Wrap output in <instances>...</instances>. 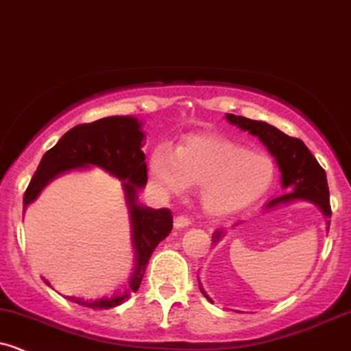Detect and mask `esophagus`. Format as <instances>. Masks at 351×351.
<instances>
[{"instance_id":"esophagus-1","label":"esophagus","mask_w":351,"mask_h":351,"mask_svg":"<svg viewBox=\"0 0 351 351\" xmlns=\"http://www.w3.org/2000/svg\"><path fill=\"white\" fill-rule=\"evenodd\" d=\"M191 223V220L188 219L186 215H178V217H175V227L176 228H185V227H188V225Z\"/></svg>"}]
</instances>
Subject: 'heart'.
I'll list each match as a JSON object with an SVG mask.
<instances>
[{
    "label": "heart",
    "mask_w": 351,
    "mask_h": 351,
    "mask_svg": "<svg viewBox=\"0 0 351 351\" xmlns=\"http://www.w3.org/2000/svg\"><path fill=\"white\" fill-rule=\"evenodd\" d=\"M274 163L264 153L215 136H195L173 149L158 145L149 153V175L166 193L200 186L212 215H230L252 205L274 180Z\"/></svg>",
    "instance_id": "b5f03b06"
}]
</instances>
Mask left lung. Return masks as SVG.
<instances>
[{
	"label": "left lung",
	"instance_id": "left-lung-1",
	"mask_svg": "<svg viewBox=\"0 0 351 351\" xmlns=\"http://www.w3.org/2000/svg\"><path fill=\"white\" fill-rule=\"evenodd\" d=\"M227 121L234 126L241 128L242 131H249L252 136H257L263 141V145L267 147L269 153L278 161L279 169L282 173V188L287 191L282 197L269 202L265 208H272V206L293 200L313 202L322 208L328 228H330L331 206L326 173L304 143L301 139L284 134L278 128L263 123V121H252L243 116H235V114H227ZM220 235H222V232H217L213 235L215 241H219ZM200 291L205 294L202 286ZM205 298L212 301L206 294Z\"/></svg>",
	"mask_w": 351,
	"mask_h": 351
}]
</instances>
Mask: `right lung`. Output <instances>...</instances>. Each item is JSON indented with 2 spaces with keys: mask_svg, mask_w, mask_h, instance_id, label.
Segmentation results:
<instances>
[{
  "mask_svg": "<svg viewBox=\"0 0 351 351\" xmlns=\"http://www.w3.org/2000/svg\"><path fill=\"white\" fill-rule=\"evenodd\" d=\"M141 123L131 116H110L88 124H79L65 132L51 149L43 154L32 182L25 191L23 208L32 204L40 191L53 178L73 168L90 165L106 169L123 182L132 225V245L136 263L129 279L128 291L114 298L84 301L67 296V300L92 309H109L121 304L129 294L139 289L149 257L158 243L165 241L173 228V215L168 208L153 210L138 205V190L146 185V156L143 153ZM47 282V281H45ZM49 284V282H47Z\"/></svg>",
  "mask_w": 351,
  "mask_h": 351,
  "instance_id": "obj_1",
  "label": "right lung"
}]
</instances>
